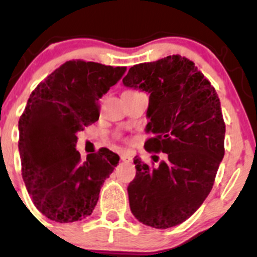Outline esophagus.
<instances>
[{"label": "esophagus", "instance_id": "obj_1", "mask_svg": "<svg viewBox=\"0 0 257 257\" xmlns=\"http://www.w3.org/2000/svg\"><path fill=\"white\" fill-rule=\"evenodd\" d=\"M120 159H122L123 162H125V163H131L133 161V158L129 155H126V153H123V155L120 156Z\"/></svg>", "mask_w": 257, "mask_h": 257}]
</instances>
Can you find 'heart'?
Returning a JSON list of instances; mask_svg holds the SVG:
<instances>
[{
	"instance_id": "obj_1",
	"label": "heart",
	"mask_w": 257,
	"mask_h": 257,
	"mask_svg": "<svg viewBox=\"0 0 257 257\" xmlns=\"http://www.w3.org/2000/svg\"><path fill=\"white\" fill-rule=\"evenodd\" d=\"M128 91H129V90H128Z\"/></svg>"
}]
</instances>
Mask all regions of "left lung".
<instances>
[{"instance_id": "1", "label": "left lung", "mask_w": 257, "mask_h": 257, "mask_svg": "<svg viewBox=\"0 0 257 257\" xmlns=\"http://www.w3.org/2000/svg\"><path fill=\"white\" fill-rule=\"evenodd\" d=\"M123 84L150 94L146 133L153 137L145 150L167 153L156 168L134 158L137 175L128 186L132 213L155 228L180 225L210 193L225 155L219 96L193 61L181 55L134 65Z\"/></svg>"}]
</instances>
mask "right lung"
I'll return each mask as SVG.
<instances>
[{
    "label": "right lung",
    "mask_w": 257,
    "mask_h": 257,
    "mask_svg": "<svg viewBox=\"0 0 257 257\" xmlns=\"http://www.w3.org/2000/svg\"><path fill=\"white\" fill-rule=\"evenodd\" d=\"M126 67L70 60L35 88L19 119L22 175L32 202L55 222L93 213L100 188L118 164L107 149L81 161L77 133L99 119L98 101Z\"/></svg>",
    "instance_id": "1"
}]
</instances>
